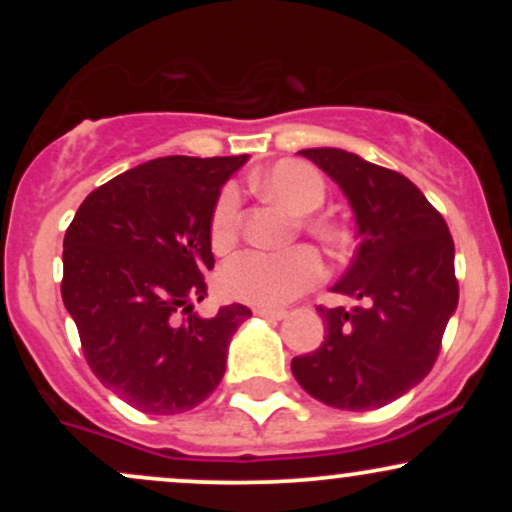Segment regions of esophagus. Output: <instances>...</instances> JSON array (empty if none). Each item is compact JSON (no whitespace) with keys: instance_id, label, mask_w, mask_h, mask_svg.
Segmentation results:
<instances>
[{"instance_id":"34e87169","label":"esophagus","mask_w":512,"mask_h":512,"mask_svg":"<svg viewBox=\"0 0 512 512\" xmlns=\"http://www.w3.org/2000/svg\"><path fill=\"white\" fill-rule=\"evenodd\" d=\"M255 315L260 317H269V320H284L286 310H276V308H255Z\"/></svg>"}]
</instances>
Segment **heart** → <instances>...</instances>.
<instances>
[{
	"mask_svg": "<svg viewBox=\"0 0 512 512\" xmlns=\"http://www.w3.org/2000/svg\"><path fill=\"white\" fill-rule=\"evenodd\" d=\"M260 190L274 202L284 204L293 214L303 216L301 226L327 248L344 240L342 228L327 219L308 216L322 207L327 187L322 175L303 161H281L257 178ZM240 228V195L236 187H226L216 199L209 221L211 245L226 250L236 243ZM320 279V260L310 248L286 252L245 250L233 255L221 267L219 281L226 296L252 305H281L301 296Z\"/></svg>",
	"mask_w": 512,
	"mask_h": 512,
	"instance_id": "1",
	"label": "heart"
}]
</instances>
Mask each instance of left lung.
<instances>
[{
  "mask_svg": "<svg viewBox=\"0 0 512 512\" xmlns=\"http://www.w3.org/2000/svg\"><path fill=\"white\" fill-rule=\"evenodd\" d=\"M298 154L325 170L354 209L358 248L332 291L358 305L317 308L325 342L293 358V378L334 409L385 407L436 363L460 298L455 243L438 209L397 170L330 146Z\"/></svg>",
  "mask_w": 512,
  "mask_h": 512,
  "instance_id": "8db88e82",
  "label": "left lung"
}]
</instances>
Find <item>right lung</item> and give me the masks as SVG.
I'll return each instance as SVG.
<instances>
[{
	"label": "right lung",
	"instance_id": "right-lung-1",
	"mask_svg": "<svg viewBox=\"0 0 512 512\" xmlns=\"http://www.w3.org/2000/svg\"><path fill=\"white\" fill-rule=\"evenodd\" d=\"M248 156H166L93 190L64 233L62 301L93 375L144 414L202 404L226 373L228 344L252 315L195 313L214 269L209 221Z\"/></svg>",
	"mask_w": 512,
	"mask_h": 512
}]
</instances>
